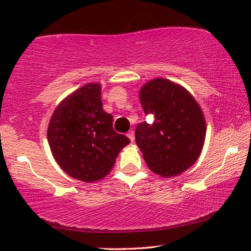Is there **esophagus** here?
I'll use <instances>...</instances> for the list:
<instances>
[{
	"instance_id": "esophagus-1",
	"label": "esophagus",
	"mask_w": 251,
	"mask_h": 251,
	"mask_svg": "<svg viewBox=\"0 0 251 251\" xmlns=\"http://www.w3.org/2000/svg\"><path fill=\"white\" fill-rule=\"evenodd\" d=\"M127 137H128V139L131 140L132 143L134 142V132L133 131H129L128 133H127Z\"/></svg>"
}]
</instances>
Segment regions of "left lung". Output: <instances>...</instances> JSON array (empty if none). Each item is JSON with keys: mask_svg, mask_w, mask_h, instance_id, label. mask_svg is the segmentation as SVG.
Returning a JSON list of instances; mask_svg holds the SVG:
<instances>
[{"mask_svg": "<svg viewBox=\"0 0 251 251\" xmlns=\"http://www.w3.org/2000/svg\"><path fill=\"white\" fill-rule=\"evenodd\" d=\"M139 99L145 114L135 128V143L149 169L162 177H174L188 170L200 157L206 134L201 106L183 86L157 77L140 88Z\"/></svg>", "mask_w": 251, "mask_h": 251, "instance_id": "obj_1", "label": "left lung"}]
</instances>
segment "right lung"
<instances>
[{"label":"right lung","instance_id":"add662e5","mask_svg":"<svg viewBox=\"0 0 251 251\" xmlns=\"http://www.w3.org/2000/svg\"><path fill=\"white\" fill-rule=\"evenodd\" d=\"M47 138L60 168L87 183L107 176L129 143L113 129V117L102 109L101 85L97 82L76 89L56 106Z\"/></svg>","mask_w":251,"mask_h":251}]
</instances>
